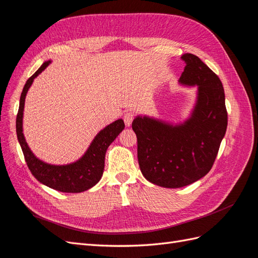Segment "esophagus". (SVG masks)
<instances>
[{
  "instance_id": "obj_1",
  "label": "esophagus",
  "mask_w": 258,
  "mask_h": 258,
  "mask_svg": "<svg viewBox=\"0 0 258 258\" xmlns=\"http://www.w3.org/2000/svg\"><path fill=\"white\" fill-rule=\"evenodd\" d=\"M134 118H135V114L132 112H126L123 115V120H124V123H126V126L130 127L132 121H134Z\"/></svg>"
}]
</instances>
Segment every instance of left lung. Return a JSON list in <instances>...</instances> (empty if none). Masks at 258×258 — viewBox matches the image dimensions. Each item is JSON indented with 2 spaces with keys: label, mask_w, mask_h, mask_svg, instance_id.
<instances>
[{
  "label": "left lung",
  "mask_w": 258,
  "mask_h": 258,
  "mask_svg": "<svg viewBox=\"0 0 258 258\" xmlns=\"http://www.w3.org/2000/svg\"><path fill=\"white\" fill-rule=\"evenodd\" d=\"M179 83L198 86L197 103L183 123L171 124L138 116L132 129L138 139V160L144 177L166 188H178L204 177L212 168L227 129V110L218 76L192 53Z\"/></svg>",
  "instance_id": "obj_1"
}]
</instances>
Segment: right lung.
<instances>
[{"label": "right lung", "instance_id": "add662e5", "mask_svg": "<svg viewBox=\"0 0 258 258\" xmlns=\"http://www.w3.org/2000/svg\"><path fill=\"white\" fill-rule=\"evenodd\" d=\"M50 61H46L41 68L27 81L22 89L19 110L16 118V131L19 144L25 156L28 168L38 182L62 192H82L95 186L103 174L104 159L107 147L124 128L122 119H117L106 126L93 139L87 152L76 162L66 166H53L38 158L29 148L22 134V116L27 92L35 77L48 67Z\"/></svg>", "mask_w": 258, "mask_h": 258}]
</instances>
